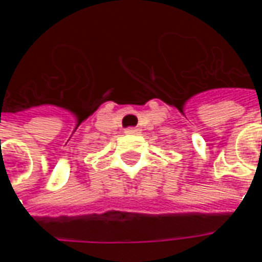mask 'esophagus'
I'll return each instance as SVG.
<instances>
[{"instance_id":"esophagus-1","label":"esophagus","mask_w":262,"mask_h":262,"mask_svg":"<svg viewBox=\"0 0 262 262\" xmlns=\"http://www.w3.org/2000/svg\"><path fill=\"white\" fill-rule=\"evenodd\" d=\"M125 133L126 134H137V133H138V129H137V128H126Z\"/></svg>"}]
</instances>
